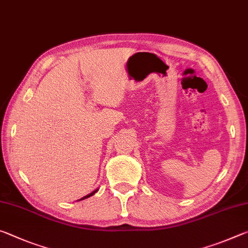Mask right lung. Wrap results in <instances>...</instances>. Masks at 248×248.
I'll return each mask as SVG.
<instances>
[{
    "mask_svg": "<svg viewBox=\"0 0 248 248\" xmlns=\"http://www.w3.org/2000/svg\"><path fill=\"white\" fill-rule=\"evenodd\" d=\"M98 191V189H96V190H94L93 192H91V194H89V195H86V196H84L83 197V198H81V199H79V200H84V199H86V198H90V197H92V196H93L94 194H95V192H97Z\"/></svg>",
    "mask_w": 248,
    "mask_h": 248,
    "instance_id": "obj_1",
    "label": "right lung"
}]
</instances>
